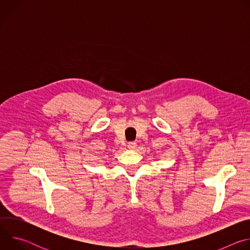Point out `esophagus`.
Returning a JSON list of instances; mask_svg holds the SVG:
<instances>
[{
	"label": "esophagus",
	"instance_id": "esophagus-1",
	"mask_svg": "<svg viewBox=\"0 0 250 250\" xmlns=\"http://www.w3.org/2000/svg\"><path fill=\"white\" fill-rule=\"evenodd\" d=\"M135 146H136V142L135 141H129L128 144H127V147L129 149H133V148H135Z\"/></svg>",
	"mask_w": 250,
	"mask_h": 250
}]
</instances>
